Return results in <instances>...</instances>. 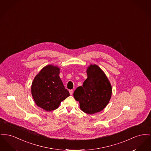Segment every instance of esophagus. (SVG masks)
Masks as SVG:
<instances>
[{
    "instance_id": "34e87169",
    "label": "esophagus",
    "mask_w": 151,
    "mask_h": 151,
    "mask_svg": "<svg viewBox=\"0 0 151 151\" xmlns=\"http://www.w3.org/2000/svg\"><path fill=\"white\" fill-rule=\"evenodd\" d=\"M69 92H70V95H72L73 94V90H72V89H71V90H70V91H69Z\"/></svg>"
}]
</instances>
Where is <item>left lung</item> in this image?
I'll return each mask as SVG.
<instances>
[{"mask_svg":"<svg viewBox=\"0 0 151 151\" xmlns=\"http://www.w3.org/2000/svg\"><path fill=\"white\" fill-rule=\"evenodd\" d=\"M87 79L74 91L73 96L80 109L88 114L102 111L112 95V87L104 72L96 64H91L87 70Z\"/></svg>","mask_w":151,"mask_h":151,"instance_id":"obj_1","label":"left lung"}]
</instances>
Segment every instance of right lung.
I'll return each instance as SVG.
<instances>
[{
	"instance_id": "1",
	"label": "right lung",
	"mask_w": 151,
	"mask_h": 151,
	"mask_svg": "<svg viewBox=\"0 0 151 151\" xmlns=\"http://www.w3.org/2000/svg\"><path fill=\"white\" fill-rule=\"evenodd\" d=\"M60 68L53 65L45 66L32 81L31 93L36 104L46 111L57 109L70 96L59 76Z\"/></svg>"
}]
</instances>
